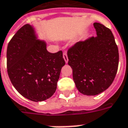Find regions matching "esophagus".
Wrapping results in <instances>:
<instances>
[{
    "label": "esophagus",
    "instance_id": "esophagus-1",
    "mask_svg": "<svg viewBox=\"0 0 128 128\" xmlns=\"http://www.w3.org/2000/svg\"><path fill=\"white\" fill-rule=\"evenodd\" d=\"M63 58H64V60H65V62H66V63H68V56H67L66 52H64V54H63Z\"/></svg>",
    "mask_w": 128,
    "mask_h": 128
}]
</instances>
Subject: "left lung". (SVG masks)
Listing matches in <instances>:
<instances>
[{
	"label": "left lung",
	"mask_w": 128,
	"mask_h": 128,
	"mask_svg": "<svg viewBox=\"0 0 128 128\" xmlns=\"http://www.w3.org/2000/svg\"><path fill=\"white\" fill-rule=\"evenodd\" d=\"M96 36L76 42L67 54L69 66L79 92L95 96L109 88L116 76L119 51L109 28L95 22Z\"/></svg>",
	"instance_id": "obj_1"
}]
</instances>
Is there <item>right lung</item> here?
I'll list each match as a JSON object with an SVG mask.
<instances>
[{"label":"right lung","mask_w":128,"mask_h":128,"mask_svg":"<svg viewBox=\"0 0 128 128\" xmlns=\"http://www.w3.org/2000/svg\"><path fill=\"white\" fill-rule=\"evenodd\" d=\"M46 42L38 40L34 28L23 26L9 41L6 50L8 77L24 97L40 102L52 97L65 64L62 51L50 53Z\"/></svg>","instance_id":"add662e5"}]
</instances>
